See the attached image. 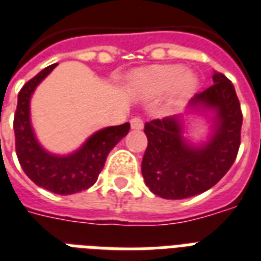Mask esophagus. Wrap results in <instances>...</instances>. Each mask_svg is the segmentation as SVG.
<instances>
[{"label": "esophagus", "instance_id": "34e87169", "mask_svg": "<svg viewBox=\"0 0 261 261\" xmlns=\"http://www.w3.org/2000/svg\"><path fill=\"white\" fill-rule=\"evenodd\" d=\"M130 123L133 130H142L143 128V120L139 116H135V118L131 119Z\"/></svg>", "mask_w": 261, "mask_h": 261}]
</instances>
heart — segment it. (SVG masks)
<instances>
[{
  "mask_svg": "<svg viewBox=\"0 0 261 261\" xmlns=\"http://www.w3.org/2000/svg\"><path fill=\"white\" fill-rule=\"evenodd\" d=\"M194 71L182 70L178 65H159L137 70L131 77V87L141 97L153 98L169 92V106H176L191 97L198 88Z\"/></svg>",
  "mask_w": 261,
  "mask_h": 261,
  "instance_id": "b5f03b06",
  "label": "heart"
}]
</instances>
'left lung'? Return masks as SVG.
<instances>
[{
	"label": "left lung",
	"instance_id": "left-lung-1",
	"mask_svg": "<svg viewBox=\"0 0 261 261\" xmlns=\"http://www.w3.org/2000/svg\"><path fill=\"white\" fill-rule=\"evenodd\" d=\"M188 111L213 114L206 142L194 145L184 137V115L145 124L143 180L164 199H186L210 190L230 169L239 153L243 114L234 87L222 73L214 71L213 85L195 94Z\"/></svg>",
	"mask_w": 261,
	"mask_h": 261
}]
</instances>
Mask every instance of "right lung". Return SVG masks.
I'll use <instances>...</instances> for the list:
<instances>
[{
    "mask_svg": "<svg viewBox=\"0 0 261 261\" xmlns=\"http://www.w3.org/2000/svg\"><path fill=\"white\" fill-rule=\"evenodd\" d=\"M55 66L57 63L35 75L18 93L13 122L16 154L22 171L36 186L54 194L71 195L88 190L96 182L107 155L123 137H126L130 123L96 131L70 154L59 155L47 151L39 143L32 128L30 104L36 87Z\"/></svg>",
    "mask_w": 261,
    "mask_h": 261,
    "instance_id": "add662e5",
    "label": "right lung"
}]
</instances>
